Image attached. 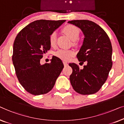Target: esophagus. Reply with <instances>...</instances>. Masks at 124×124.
Returning <instances> with one entry per match:
<instances>
[{
	"mask_svg": "<svg viewBox=\"0 0 124 124\" xmlns=\"http://www.w3.org/2000/svg\"><path fill=\"white\" fill-rule=\"evenodd\" d=\"M63 64H64V67H66V66H68V64H68L66 62H63Z\"/></svg>",
	"mask_w": 124,
	"mask_h": 124,
	"instance_id": "1",
	"label": "esophagus"
}]
</instances>
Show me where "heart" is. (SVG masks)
<instances>
[{
    "instance_id": "b5f03b06",
    "label": "heart",
    "mask_w": 124,
    "mask_h": 124,
    "mask_svg": "<svg viewBox=\"0 0 124 124\" xmlns=\"http://www.w3.org/2000/svg\"><path fill=\"white\" fill-rule=\"evenodd\" d=\"M63 32L67 35L71 40L73 41L78 39L79 36V30L75 26L69 25L66 26L63 29ZM49 44L52 46H55L57 42V33L53 32L50 34L49 38ZM75 52L72 50L63 49H61L55 53V55L58 58L64 61H69L74 56Z\"/></svg>"
}]
</instances>
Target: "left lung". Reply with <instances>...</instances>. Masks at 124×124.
<instances>
[{
	"label": "left lung",
	"instance_id": "obj_1",
	"mask_svg": "<svg viewBox=\"0 0 124 124\" xmlns=\"http://www.w3.org/2000/svg\"><path fill=\"white\" fill-rule=\"evenodd\" d=\"M79 27L84 39L77 58L80 63L86 62L83 69L72 63L70 80L74 89L83 95L93 94L98 91L107 80L112 66V48L106 32L97 23L89 20L68 22Z\"/></svg>",
	"mask_w": 124,
	"mask_h": 124
}]
</instances>
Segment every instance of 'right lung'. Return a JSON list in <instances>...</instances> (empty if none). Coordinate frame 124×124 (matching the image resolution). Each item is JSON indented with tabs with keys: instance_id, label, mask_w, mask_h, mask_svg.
Instances as JSON below:
<instances>
[{
	"instance_id": "obj_1",
	"label": "right lung",
	"mask_w": 124,
	"mask_h": 124,
	"mask_svg": "<svg viewBox=\"0 0 124 124\" xmlns=\"http://www.w3.org/2000/svg\"><path fill=\"white\" fill-rule=\"evenodd\" d=\"M66 20L35 21L24 27L13 43L12 61L17 77L29 93L44 94L53 88L63 69L61 59L52 57L50 63L40 60L50 49L49 36Z\"/></svg>"
}]
</instances>
